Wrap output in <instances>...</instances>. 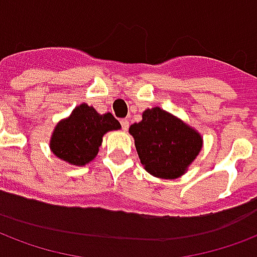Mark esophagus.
Instances as JSON below:
<instances>
[{"label":"esophagus","instance_id":"34e87169","mask_svg":"<svg viewBox=\"0 0 257 257\" xmlns=\"http://www.w3.org/2000/svg\"><path fill=\"white\" fill-rule=\"evenodd\" d=\"M121 126H122L123 131H128V128H129L128 119H121Z\"/></svg>","mask_w":257,"mask_h":257}]
</instances>
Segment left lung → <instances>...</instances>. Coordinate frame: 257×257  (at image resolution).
I'll use <instances>...</instances> for the list:
<instances>
[{
	"mask_svg": "<svg viewBox=\"0 0 257 257\" xmlns=\"http://www.w3.org/2000/svg\"><path fill=\"white\" fill-rule=\"evenodd\" d=\"M140 162L159 178L182 176L201 150V136L181 119L159 107L148 109L143 119L129 128Z\"/></svg>",
	"mask_w": 257,
	"mask_h": 257,
	"instance_id": "left-lung-1",
	"label": "left lung"
}]
</instances>
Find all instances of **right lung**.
Segmentation results:
<instances>
[{"label": "right lung", "instance_id": "obj_1", "mask_svg": "<svg viewBox=\"0 0 257 257\" xmlns=\"http://www.w3.org/2000/svg\"><path fill=\"white\" fill-rule=\"evenodd\" d=\"M121 128L113 114H98L88 104H80L69 118L62 119L51 136L53 154L65 162L83 166L91 162L99 151L102 136Z\"/></svg>", "mask_w": 257, "mask_h": 257}]
</instances>
